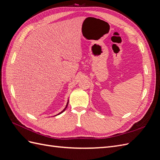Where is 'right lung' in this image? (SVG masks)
I'll use <instances>...</instances> for the list:
<instances>
[{"label": "right lung", "instance_id": "obj_1", "mask_svg": "<svg viewBox=\"0 0 160 160\" xmlns=\"http://www.w3.org/2000/svg\"><path fill=\"white\" fill-rule=\"evenodd\" d=\"M68 103H67V106H66V107H65V109H64V110H63V111H61V113H62V112H63V111H65V109H66V108H67V105H68ZM60 113H59V114H58V115H59V114H60Z\"/></svg>", "mask_w": 160, "mask_h": 160}]
</instances>
